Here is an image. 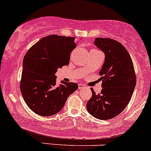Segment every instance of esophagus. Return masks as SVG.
Wrapping results in <instances>:
<instances>
[{
  "label": "esophagus",
  "mask_w": 151,
  "mask_h": 151,
  "mask_svg": "<svg viewBox=\"0 0 151 151\" xmlns=\"http://www.w3.org/2000/svg\"><path fill=\"white\" fill-rule=\"evenodd\" d=\"M78 87H79V89H82V88H86V86H84L82 83H79V84L78 85Z\"/></svg>",
  "instance_id": "34e87169"
}]
</instances>
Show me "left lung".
Returning a JSON list of instances; mask_svg holds the SVG:
<instances>
[{
  "label": "left lung",
  "mask_w": 151,
  "mask_h": 151,
  "mask_svg": "<svg viewBox=\"0 0 151 151\" xmlns=\"http://www.w3.org/2000/svg\"><path fill=\"white\" fill-rule=\"evenodd\" d=\"M94 43L105 53V62L99 72L102 80L101 93L92 96L86 109L93 117L110 119L124 110L129 103L137 83L132 58L121 43L107 38H96Z\"/></svg>",
  "instance_id": "8db88e82"
}]
</instances>
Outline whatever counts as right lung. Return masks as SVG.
Listing matches in <instances>:
<instances>
[{
	"label": "right lung",
	"mask_w": 151,
	"mask_h": 151,
	"mask_svg": "<svg viewBox=\"0 0 151 151\" xmlns=\"http://www.w3.org/2000/svg\"><path fill=\"white\" fill-rule=\"evenodd\" d=\"M74 37L46 36L27 51L23 60L20 91L25 103L37 115L48 117L63 109L77 83L62 81L56 84L58 68L68 65L77 46Z\"/></svg>",
	"instance_id": "1"
}]
</instances>
